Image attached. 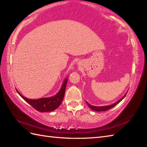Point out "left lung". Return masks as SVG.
Returning <instances> with one entry per match:
<instances>
[{"label": "left lung", "instance_id": "1", "mask_svg": "<svg viewBox=\"0 0 147 147\" xmlns=\"http://www.w3.org/2000/svg\"><path fill=\"white\" fill-rule=\"evenodd\" d=\"M126 93L125 94V95H124L123 98H122L121 99H120L119 100V101H117V102H116L115 103H114V104H112V105H106V106H102V107H96V106H93V105H90V104H89L88 102H86V104L88 105V107L92 109V110H93V111H107V110H109V109H111V108H112V107H114L115 105H116L117 104H119V103L122 100H123L124 97H125V96H126Z\"/></svg>", "mask_w": 147, "mask_h": 147}]
</instances>
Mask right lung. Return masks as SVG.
Masks as SVG:
<instances>
[{"instance_id": "obj_1", "label": "right lung", "mask_w": 147, "mask_h": 147, "mask_svg": "<svg viewBox=\"0 0 147 147\" xmlns=\"http://www.w3.org/2000/svg\"><path fill=\"white\" fill-rule=\"evenodd\" d=\"M67 78L64 81L63 84H62L61 88L59 90V92L55 95H54V96H51V97L42 98L36 100L28 99L21 95L18 90H16V91L18 93V94L24 100L28 103L30 105H32L36 111L39 112H51L54 111L56 109L58 108L59 106L62 103V100H63L64 96L65 90V86H66L67 85Z\"/></svg>"}]
</instances>
